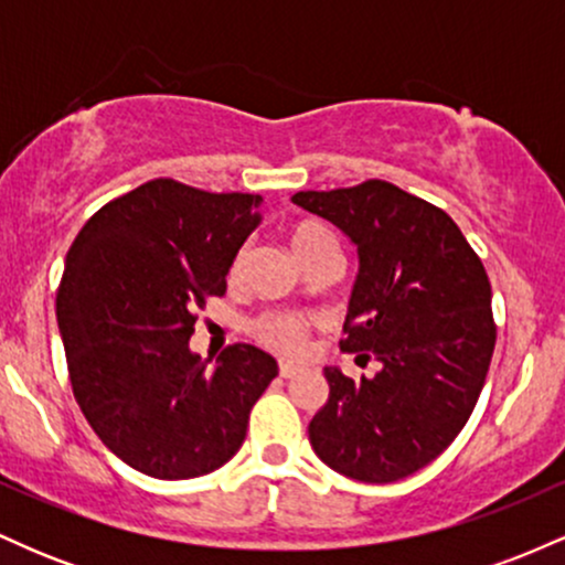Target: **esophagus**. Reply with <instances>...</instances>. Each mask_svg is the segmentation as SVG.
<instances>
[{
	"label": "esophagus",
	"mask_w": 565,
	"mask_h": 565,
	"mask_svg": "<svg viewBox=\"0 0 565 565\" xmlns=\"http://www.w3.org/2000/svg\"><path fill=\"white\" fill-rule=\"evenodd\" d=\"M278 374H281L284 380H291V377H297V374H300V366H295V364H281V366H278Z\"/></svg>",
	"instance_id": "esophagus-1"
}]
</instances>
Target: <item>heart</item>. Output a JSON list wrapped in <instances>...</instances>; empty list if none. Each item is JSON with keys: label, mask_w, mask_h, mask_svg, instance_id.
Masks as SVG:
<instances>
[{"label": "heart", "mask_w": 565, "mask_h": 565, "mask_svg": "<svg viewBox=\"0 0 565 565\" xmlns=\"http://www.w3.org/2000/svg\"><path fill=\"white\" fill-rule=\"evenodd\" d=\"M289 249L295 260L305 265L323 249H334V236L319 220H297L289 228ZM244 265V252H238L231 265V276H238ZM252 334L265 348L278 350L284 355H297L308 342V321L291 313H265L252 323Z\"/></svg>", "instance_id": "b5f03b06"}]
</instances>
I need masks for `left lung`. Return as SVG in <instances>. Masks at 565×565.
I'll list each match as a JSON object with an SVG mask.
<instances>
[{
  "instance_id": "1",
  "label": "left lung",
  "mask_w": 565,
  "mask_h": 565,
  "mask_svg": "<svg viewBox=\"0 0 565 565\" xmlns=\"http://www.w3.org/2000/svg\"><path fill=\"white\" fill-rule=\"evenodd\" d=\"M291 201L359 252L340 348L382 364L361 380L323 369L329 401L310 419V446L355 481H398L430 465L478 404L497 342L489 276L444 210L385 180Z\"/></svg>"
}]
</instances>
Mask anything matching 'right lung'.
Wrapping results in <instances>:
<instances>
[{
    "label": "right lung",
    "mask_w": 565,
    "mask_h": 565,
    "mask_svg": "<svg viewBox=\"0 0 565 565\" xmlns=\"http://www.w3.org/2000/svg\"><path fill=\"white\" fill-rule=\"evenodd\" d=\"M260 201L148 180L100 206L71 244L55 313L74 398L97 438L146 476L223 468L278 374L255 345L225 348L215 369L188 345L193 310L225 295Z\"/></svg>",
    "instance_id": "obj_1"
}]
</instances>
